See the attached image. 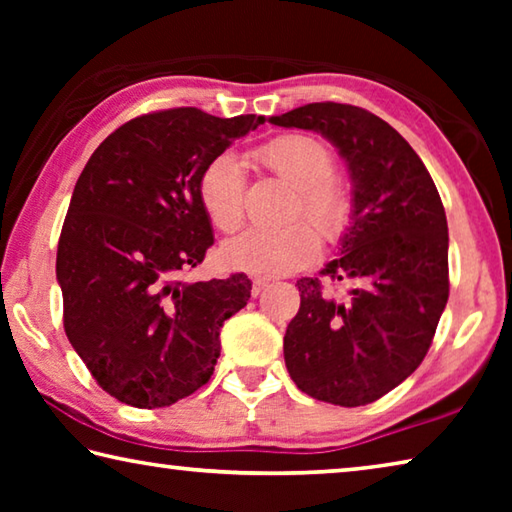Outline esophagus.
<instances>
[{
  "mask_svg": "<svg viewBox=\"0 0 512 512\" xmlns=\"http://www.w3.org/2000/svg\"><path fill=\"white\" fill-rule=\"evenodd\" d=\"M266 287H268V280H264V277H255V280H253V289H250V293H253V296L257 298L259 293H262Z\"/></svg>",
  "mask_w": 512,
  "mask_h": 512,
  "instance_id": "1",
  "label": "esophagus"
}]
</instances>
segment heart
<instances>
[{
	"mask_svg": "<svg viewBox=\"0 0 512 512\" xmlns=\"http://www.w3.org/2000/svg\"><path fill=\"white\" fill-rule=\"evenodd\" d=\"M253 158L275 176L298 187L296 212H305L320 235L334 241L348 230L352 203L334 173V155L316 137L305 133L280 135L255 149ZM246 176L235 155L223 153L201 171L198 201L207 219L221 232H232L244 221ZM320 250L318 232L305 221L284 228H248L225 241L221 262L232 271L277 277L305 268Z\"/></svg>",
	"mask_w": 512,
	"mask_h": 512,
	"instance_id": "1",
	"label": "heart"
}]
</instances>
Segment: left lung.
<instances>
[{
    "label": "left lung",
    "instance_id": "left-lung-1",
    "mask_svg": "<svg viewBox=\"0 0 512 512\" xmlns=\"http://www.w3.org/2000/svg\"><path fill=\"white\" fill-rule=\"evenodd\" d=\"M268 121L323 135L352 180L341 255L320 271L352 287L336 298L318 277L298 280L300 309L284 334L287 370L314 400L370 404L420 366L445 311L443 201L411 144L368 110L325 101Z\"/></svg>",
    "mask_w": 512,
    "mask_h": 512
}]
</instances>
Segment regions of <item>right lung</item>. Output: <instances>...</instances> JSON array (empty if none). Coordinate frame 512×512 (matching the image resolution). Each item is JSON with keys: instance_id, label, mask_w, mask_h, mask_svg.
Listing matches in <instances>:
<instances>
[{"instance_id": "1", "label": "right lung", "mask_w": 512, "mask_h": 512, "mask_svg": "<svg viewBox=\"0 0 512 512\" xmlns=\"http://www.w3.org/2000/svg\"><path fill=\"white\" fill-rule=\"evenodd\" d=\"M259 124L198 108L151 112L108 135L76 180L56 255L65 334L119 402L160 409L210 381L221 327L253 284L244 273L180 280L214 241L198 178Z\"/></svg>"}]
</instances>
